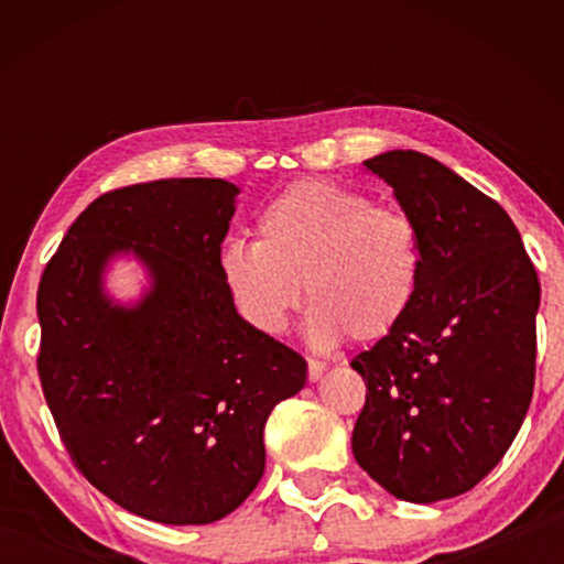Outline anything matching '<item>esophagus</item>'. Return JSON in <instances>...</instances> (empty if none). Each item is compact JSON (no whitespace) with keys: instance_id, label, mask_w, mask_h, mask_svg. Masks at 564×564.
<instances>
[{"instance_id":"1","label":"esophagus","mask_w":564,"mask_h":564,"mask_svg":"<svg viewBox=\"0 0 564 564\" xmlns=\"http://www.w3.org/2000/svg\"><path fill=\"white\" fill-rule=\"evenodd\" d=\"M326 362H321V360H308V380L311 383H316V380L326 373Z\"/></svg>"}]
</instances>
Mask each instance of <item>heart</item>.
<instances>
[{
    "mask_svg": "<svg viewBox=\"0 0 564 564\" xmlns=\"http://www.w3.org/2000/svg\"><path fill=\"white\" fill-rule=\"evenodd\" d=\"M253 231V243L228 241L218 263L238 313L265 336L289 328L301 285L316 348L383 338L413 308L423 253L403 208L308 178L265 204Z\"/></svg>",
    "mask_w": 564,
    "mask_h": 564,
    "instance_id": "1",
    "label": "heart"
}]
</instances>
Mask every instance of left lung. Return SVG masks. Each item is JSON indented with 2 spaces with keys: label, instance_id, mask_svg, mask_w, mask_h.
Wrapping results in <instances>:
<instances>
[{
  "label": "left lung",
  "instance_id": "1",
  "mask_svg": "<svg viewBox=\"0 0 564 564\" xmlns=\"http://www.w3.org/2000/svg\"><path fill=\"white\" fill-rule=\"evenodd\" d=\"M420 234L423 279L400 326L352 358L366 405L352 455L398 500L463 495L508 453L534 386L540 281L505 208L417 151L362 161Z\"/></svg>",
  "mask_w": 564,
  "mask_h": 564
}]
</instances>
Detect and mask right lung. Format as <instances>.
Masks as SVG:
<instances>
[{
	"label": "right lung",
	"mask_w": 564,
	"mask_h": 564,
	"mask_svg": "<svg viewBox=\"0 0 564 564\" xmlns=\"http://www.w3.org/2000/svg\"><path fill=\"white\" fill-rule=\"evenodd\" d=\"M238 186L161 178L99 196L46 263L36 366L84 477L123 510L164 524L234 512L265 470L263 425L308 366L238 316L221 243ZM148 273L137 302L106 291L108 265Z\"/></svg>",
	"instance_id": "add662e5"
}]
</instances>
